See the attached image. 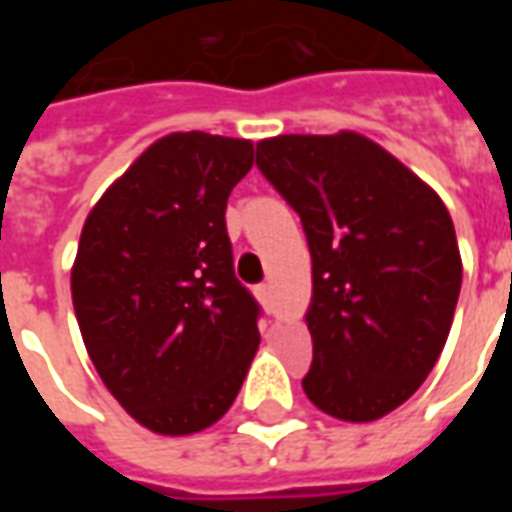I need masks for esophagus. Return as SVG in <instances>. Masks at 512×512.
<instances>
[{"label": "esophagus", "instance_id": "34e87169", "mask_svg": "<svg viewBox=\"0 0 512 512\" xmlns=\"http://www.w3.org/2000/svg\"><path fill=\"white\" fill-rule=\"evenodd\" d=\"M255 296L260 304H268V301H271V288H268V285H257Z\"/></svg>", "mask_w": 512, "mask_h": 512}]
</instances>
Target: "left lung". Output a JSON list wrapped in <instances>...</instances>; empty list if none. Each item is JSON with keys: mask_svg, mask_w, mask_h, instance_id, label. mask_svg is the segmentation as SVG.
I'll use <instances>...</instances> for the list:
<instances>
[{"mask_svg": "<svg viewBox=\"0 0 512 512\" xmlns=\"http://www.w3.org/2000/svg\"><path fill=\"white\" fill-rule=\"evenodd\" d=\"M257 167L301 216L312 257L301 386L345 422L403 406L436 365L461 293V252L439 194L354 131L257 142Z\"/></svg>", "mask_w": 512, "mask_h": 512, "instance_id": "8db88e82", "label": "left lung"}]
</instances>
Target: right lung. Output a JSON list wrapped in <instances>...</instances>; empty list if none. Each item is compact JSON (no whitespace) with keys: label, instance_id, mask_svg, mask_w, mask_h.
Segmentation results:
<instances>
[{"label":"right lung","instance_id":"add662e5","mask_svg":"<svg viewBox=\"0 0 512 512\" xmlns=\"http://www.w3.org/2000/svg\"><path fill=\"white\" fill-rule=\"evenodd\" d=\"M249 139L161 136L87 216L71 296L87 354L128 414L161 436L211 428L255 359L260 307L235 279L227 197Z\"/></svg>","mask_w":512,"mask_h":512}]
</instances>
